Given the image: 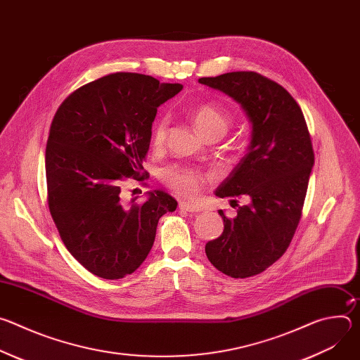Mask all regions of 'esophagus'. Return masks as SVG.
Returning <instances> with one entry per match:
<instances>
[{
	"instance_id": "1",
	"label": "esophagus",
	"mask_w": 360,
	"mask_h": 360,
	"mask_svg": "<svg viewBox=\"0 0 360 360\" xmlns=\"http://www.w3.org/2000/svg\"><path fill=\"white\" fill-rule=\"evenodd\" d=\"M179 208L182 210V211H186V212H200L202 211V208L200 207H198V205H195V203H191V202H186V200H182V202H179Z\"/></svg>"
}]
</instances>
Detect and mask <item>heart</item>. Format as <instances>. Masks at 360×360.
Returning <instances> with one entry per match:
<instances>
[{
    "label": "heart",
    "mask_w": 360,
    "mask_h": 360,
    "mask_svg": "<svg viewBox=\"0 0 360 360\" xmlns=\"http://www.w3.org/2000/svg\"><path fill=\"white\" fill-rule=\"evenodd\" d=\"M193 122L198 131L207 138L214 134L225 135L229 127V118L226 114L212 105H200L193 112ZM168 120L162 118L157 122L152 134V142L155 146H161L167 138ZM210 179L208 175H203L188 167H171L165 172L167 185L181 196L196 198L203 185Z\"/></svg>",
    "instance_id": "b5f03b06"
}]
</instances>
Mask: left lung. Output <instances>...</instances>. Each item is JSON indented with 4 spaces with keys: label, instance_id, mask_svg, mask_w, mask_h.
<instances>
[{
    "label": "left lung",
    "instance_id": "obj_1",
    "mask_svg": "<svg viewBox=\"0 0 360 360\" xmlns=\"http://www.w3.org/2000/svg\"><path fill=\"white\" fill-rule=\"evenodd\" d=\"M242 107L250 122L246 155L215 195L238 207L224 211V232L205 245L210 262L232 278L258 275L288 249L297 228L315 164L311 135L297 102L279 84L250 71L199 78ZM247 203L239 207L237 199Z\"/></svg>",
    "mask_w": 360,
    "mask_h": 360
}]
</instances>
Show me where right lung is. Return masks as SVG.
I'll use <instances>...</instances> for the list:
<instances>
[{
  "label": "right lung",
  "instance_id": "obj_1",
  "mask_svg": "<svg viewBox=\"0 0 360 360\" xmlns=\"http://www.w3.org/2000/svg\"><path fill=\"white\" fill-rule=\"evenodd\" d=\"M184 86L117 72L89 82L60 105L45 150L48 207L60 236L91 274L121 279L148 256L158 221L178 202L149 191L127 202L122 182L142 179L157 110Z\"/></svg>",
  "mask_w": 360,
  "mask_h": 360
}]
</instances>
